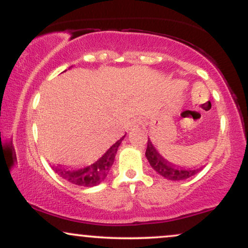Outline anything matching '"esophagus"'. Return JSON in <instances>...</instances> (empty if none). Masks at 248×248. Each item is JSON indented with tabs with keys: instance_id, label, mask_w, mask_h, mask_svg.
Instances as JSON below:
<instances>
[{
	"instance_id": "34e87169",
	"label": "esophagus",
	"mask_w": 248,
	"mask_h": 248,
	"mask_svg": "<svg viewBox=\"0 0 248 248\" xmlns=\"http://www.w3.org/2000/svg\"><path fill=\"white\" fill-rule=\"evenodd\" d=\"M139 124H140V121H139V120H134V121L132 122V124H130V127H132V128L139 127Z\"/></svg>"
}]
</instances>
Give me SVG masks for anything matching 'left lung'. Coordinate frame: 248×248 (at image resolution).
<instances>
[{
  "instance_id": "obj_1",
  "label": "left lung",
  "mask_w": 248,
  "mask_h": 248,
  "mask_svg": "<svg viewBox=\"0 0 248 248\" xmlns=\"http://www.w3.org/2000/svg\"><path fill=\"white\" fill-rule=\"evenodd\" d=\"M146 157L152 168L155 170L158 175L162 177L169 179V181H183L191 176L196 175L198 171H201V168H184L176 166L171 162L167 161L160 153L156 150L154 147L152 141L148 138L147 150H146Z\"/></svg>"
}]
</instances>
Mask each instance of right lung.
Returning a JSON list of instances; mask_svg holds the SVG:
<instances>
[{
  "instance_id": "1",
  "label": "right lung",
  "mask_w": 248,
  "mask_h": 248,
  "mask_svg": "<svg viewBox=\"0 0 248 248\" xmlns=\"http://www.w3.org/2000/svg\"><path fill=\"white\" fill-rule=\"evenodd\" d=\"M124 136L126 135H124L120 140L116 141L98 161H95L91 166L80 168V169H73V168L70 169V168H66L64 166H53V170L62 178L66 179L67 182L76 184V186L88 187L98 186V184H100L107 177L110 168H112L113 163H114L115 154L118 152V148L121 144Z\"/></svg>"
}]
</instances>
